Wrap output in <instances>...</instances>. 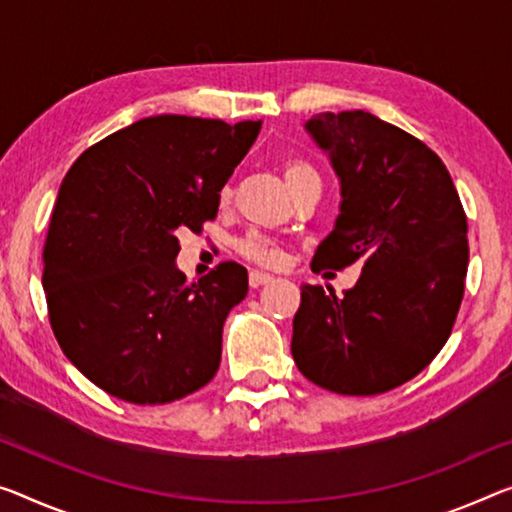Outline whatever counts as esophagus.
<instances>
[{
  "mask_svg": "<svg viewBox=\"0 0 512 512\" xmlns=\"http://www.w3.org/2000/svg\"><path fill=\"white\" fill-rule=\"evenodd\" d=\"M270 281H272V274L258 272V270H251L249 272V286L251 288H261V286H265V283H270Z\"/></svg>",
  "mask_w": 512,
  "mask_h": 512,
  "instance_id": "esophagus-1",
  "label": "esophagus"
}]
</instances>
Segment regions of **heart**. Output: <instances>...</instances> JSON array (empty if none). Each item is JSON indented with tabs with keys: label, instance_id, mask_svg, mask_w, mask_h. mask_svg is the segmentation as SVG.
<instances>
[{
	"label": "heart",
	"instance_id": "b5f03b06",
	"mask_svg": "<svg viewBox=\"0 0 512 512\" xmlns=\"http://www.w3.org/2000/svg\"><path fill=\"white\" fill-rule=\"evenodd\" d=\"M283 176H286V183L290 190H293V194L300 190V187H304L306 183H320L318 178V171L309 167V164L304 162H290L286 164V169H283ZM231 196V187L226 185L222 190V201H226ZM238 251L245 258H249V261H254L258 265H279L281 258H283V251L279 247V242L270 238V235L265 233H258V231H249L245 238L238 240Z\"/></svg>",
	"mask_w": 512,
	"mask_h": 512
}]
</instances>
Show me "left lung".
Returning a JSON list of instances; mask_svg holds the SVG:
<instances>
[{
    "instance_id": "left-lung-1",
    "label": "left lung",
    "mask_w": 512,
    "mask_h": 512,
    "mask_svg": "<svg viewBox=\"0 0 512 512\" xmlns=\"http://www.w3.org/2000/svg\"><path fill=\"white\" fill-rule=\"evenodd\" d=\"M304 128L329 153L343 199L311 270L364 267L341 297L302 286L290 350L318 387L375 396L419 375L451 336L467 215L444 162L410 132L361 109L322 112Z\"/></svg>"
}]
</instances>
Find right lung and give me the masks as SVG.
Wrapping results in <instances>:
<instances>
[{"label": "right lung", "mask_w": 512, "mask_h": 512, "mask_svg": "<svg viewBox=\"0 0 512 512\" xmlns=\"http://www.w3.org/2000/svg\"><path fill=\"white\" fill-rule=\"evenodd\" d=\"M258 132L261 121L148 116L70 167L47 229L43 288L61 350L102 391L164 405L215 377L247 270L226 261L185 283L178 231L199 233L217 217L219 190Z\"/></svg>", "instance_id": "add662e5"}]
</instances>
